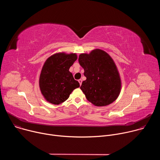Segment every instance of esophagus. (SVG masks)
<instances>
[{
  "instance_id": "obj_1",
  "label": "esophagus",
  "mask_w": 160,
  "mask_h": 160,
  "mask_svg": "<svg viewBox=\"0 0 160 160\" xmlns=\"http://www.w3.org/2000/svg\"><path fill=\"white\" fill-rule=\"evenodd\" d=\"M78 82H79V83H80V85H82V79H79V80H78Z\"/></svg>"
}]
</instances>
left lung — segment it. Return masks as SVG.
<instances>
[{
  "mask_svg": "<svg viewBox=\"0 0 160 160\" xmlns=\"http://www.w3.org/2000/svg\"><path fill=\"white\" fill-rule=\"evenodd\" d=\"M78 61L87 79L81 90L87 99L96 106H108L119 96L122 80L118 68L109 54L95 49L79 55Z\"/></svg>",
  "mask_w": 160,
  "mask_h": 160,
  "instance_id": "1",
  "label": "left lung"
}]
</instances>
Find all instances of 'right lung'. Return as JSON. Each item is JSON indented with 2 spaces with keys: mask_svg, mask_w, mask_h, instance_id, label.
<instances>
[{
  "mask_svg": "<svg viewBox=\"0 0 160 160\" xmlns=\"http://www.w3.org/2000/svg\"><path fill=\"white\" fill-rule=\"evenodd\" d=\"M77 59L76 53L62 52L52 54L45 61L39 77V87L45 101L60 104L69 98L73 90L80 87L69 71Z\"/></svg>",
  "mask_w": 160,
  "mask_h": 160,
  "instance_id": "obj_1",
  "label": "right lung"
}]
</instances>
